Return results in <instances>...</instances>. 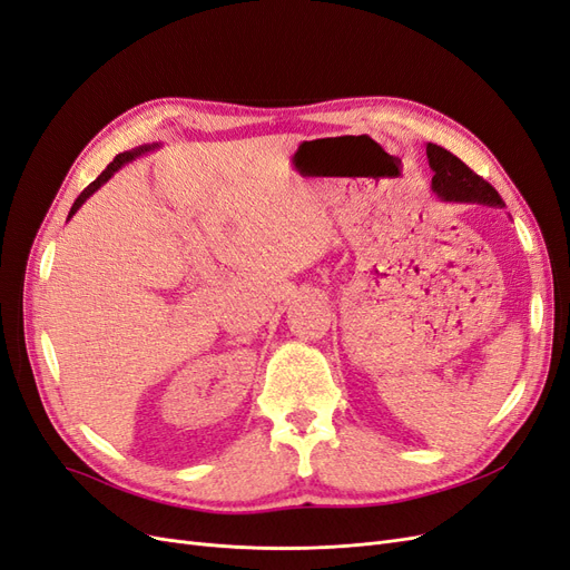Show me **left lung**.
Masks as SVG:
<instances>
[{"label": "left lung", "instance_id": "left-lung-1", "mask_svg": "<svg viewBox=\"0 0 570 570\" xmlns=\"http://www.w3.org/2000/svg\"><path fill=\"white\" fill-rule=\"evenodd\" d=\"M425 154L430 168L435 170L433 189L442 199L502 204V197L497 195V189L488 180H482L459 157H454L452 151H446L440 145H428Z\"/></svg>", "mask_w": 570, "mask_h": 570}]
</instances>
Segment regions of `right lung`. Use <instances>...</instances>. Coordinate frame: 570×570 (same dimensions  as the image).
I'll return each mask as SVG.
<instances>
[{"label": "right lung", "instance_id": "add662e5", "mask_svg": "<svg viewBox=\"0 0 570 570\" xmlns=\"http://www.w3.org/2000/svg\"><path fill=\"white\" fill-rule=\"evenodd\" d=\"M145 149H147V147H140V149H135V151H124V154H118V157H116V159H114V161H111V164H109V166H107L105 170H101V174H99V176H97V180H92V183H90L88 187H85V189H82V193L78 195V199L73 202V206H71V214H68V218H71V216H73V214H76V212L80 209V204H82L85 199H88V197H90V195L95 193V189H97V187H101V185H105V183H107V180H109V178H111V176L116 174V170H118L120 166H124V164H128L130 159H135V157H137V154H142Z\"/></svg>", "mask_w": 570, "mask_h": 570}]
</instances>
